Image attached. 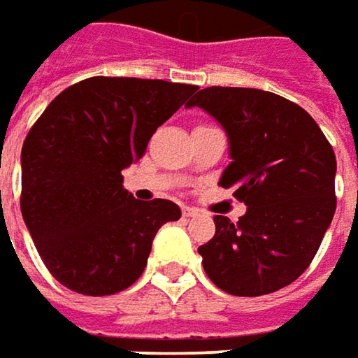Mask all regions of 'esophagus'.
I'll return each mask as SVG.
<instances>
[{
	"label": "esophagus",
	"instance_id": "obj_1",
	"mask_svg": "<svg viewBox=\"0 0 358 358\" xmlns=\"http://www.w3.org/2000/svg\"><path fill=\"white\" fill-rule=\"evenodd\" d=\"M182 216H184V217L198 216V210H194V208H188V206H184V208H182Z\"/></svg>",
	"mask_w": 358,
	"mask_h": 358
}]
</instances>
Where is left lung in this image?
I'll return each mask as SVG.
<instances>
[{
  "mask_svg": "<svg viewBox=\"0 0 358 358\" xmlns=\"http://www.w3.org/2000/svg\"><path fill=\"white\" fill-rule=\"evenodd\" d=\"M186 106L224 127L231 162L220 186L248 206L238 222L214 217V238L198 248L208 278L238 297L289 285L313 262L337 208L333 146L307 110L275 93L208 87Z\"/></svg>",
  "mask_w": 358,
  "mask_h": 358,
  "instance_id": "8db88e82",
  "label": "left lung"
}]
</instances>
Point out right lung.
Instances as JSON below:
<instances>
[{"label":"right lung","instance_id":"1","mask_svg":"<svg viewBox=\"0 0 358 358\" xmlns=\"http://www.w3.org/2000/svg\"><path fill=\"white\" fill-rule=\"evenodd\" d=\"M196 85L91 77L49 103L21 148V214L49 273L83 295L141 278L156 231L180 220L170 200H136L122 170Z\"/></svg>","mask_w":358,"mask_h":358}]
</instances>
